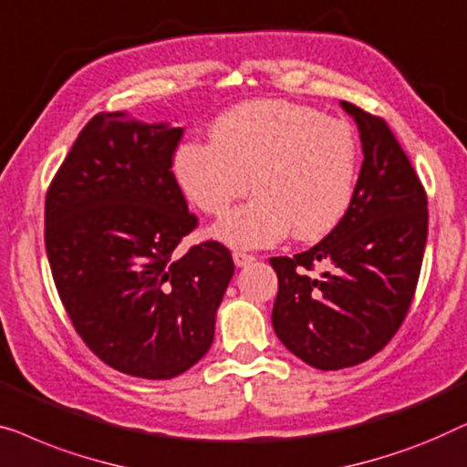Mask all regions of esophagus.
I'll return each instance as SVG.
<instances>
[{
  "mask_svg": "<svg viewBox=\"0 0 467 467\" xmlns=\"http://www.w3.org/2000/svg\"><path fill=\"white\" fill-rule=\"evenodd\" d=\"M233 260H234V265L236 266H247V265H252V262L255 260L252 254H245V252H234L233 254Z\"/></svg>",
  "mask_w": 467,
  "mask_h": 467,
  "instance_id": "34e87169",
  "label": "esophagus"
}]
</instances>
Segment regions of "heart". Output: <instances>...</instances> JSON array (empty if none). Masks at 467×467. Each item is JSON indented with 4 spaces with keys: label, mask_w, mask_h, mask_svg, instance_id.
I'll use <instances>...</instances> for the list:
<instances>
[{
    "label": "heart",
    "mask_w": 467,
    "mask_h": 467,
    "mask_svg": "<svg viewBox=\"0 0 467 467\" xmlns=\"http://www.w3.org/2000/svg\"><path fill=\"white\" fill-rule=\"evenodd\" d=\"M358 140L337 118L292 101L236 105L212 127V143L190 141L173 159L175 180L201 212L220 215L249 190L255 196L212 228L231 247H268L330 233L351 205Z\"/></svg>",
    "instance_id": "1"
}]
</instances>
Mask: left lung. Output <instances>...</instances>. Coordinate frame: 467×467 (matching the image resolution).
<instances>
[{
	"mask_svg": "<svg viewBox=\"0 0 467 467\" xmlns=\"http://www.w3.org/2000/svg\"><path fill=\"white\" fill-rule=\"evenodd\" d=\"M358 124L364 162L334 231L294 258H271L279 279L273 327L308 366L362 364L409 313L428 241V196L383 118L340 101ZM321 264L325 271H310Z\"/></svg>",
	"mask_w": 467,
	"mask_h": 467,
	"instance_id": "8db88e82",
	"label": "left lung"
}]
</instances>
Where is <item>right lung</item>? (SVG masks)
<instances>
[{
  "label": "right lung",
  "instance_id": "1",
  "mask_svg": "<svg viewBox=\"0 0 467 467\" xmlns=\"http://www.w3.org/2000/svg\"><path fill=\"white\" fill-rule=\"evenodd\" d=\"M182 135L101 111L46 194V254L71 324L101 362L140 379H173L205 356L234 273L218 241L175 254L196 226L171 171Z\"/></svg>",
  "mask_w": 467,
  "mask_h": 467
}]
</instances>
